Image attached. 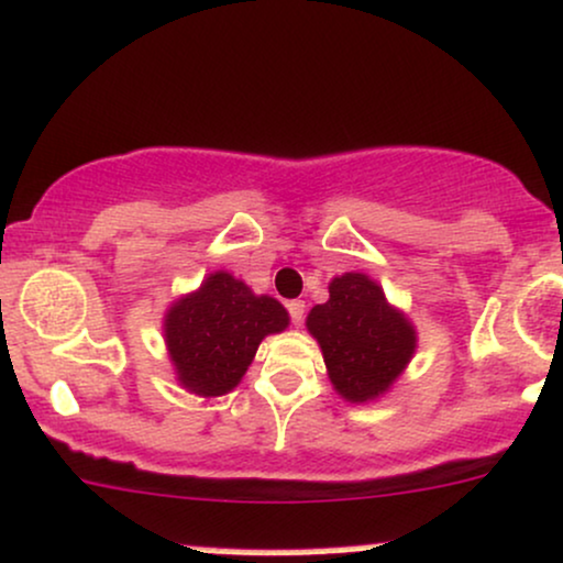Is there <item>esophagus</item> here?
I'll list each match as a JSON object with an SVG mask.
<instances>
[{
  "mask_svg": "<svg viewBox=\"0 0 563 563\" xmlns=\"http://www.w3.org/2000/svg\"><path fill=\"white\" fill-rule=\"evenodd\" d=\"M287 311H289V319H292V324H300L302 316H306V302H302V300H289L287 302Z\"/></svg>",
  "mask_w": 563,
  "mask_h": 563,
  "instance_id": "34e87169",
  "label": "esophagus"
}]
</instances>
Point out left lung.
<instances>
[{
  "label": "left lung",
  "instance_id": "obj_1",
  "mask_svg": "<svg viewBox=\"0 0 563 563\" xmlns=\"http://www.w3.org/2000/svg\"><path fill=\"white\" fill-rule=\"evenodd\" d=\"M324 353L327 375L351 404L375 401L390 388L418 349V332L383 287L366 274L334 276L330 300L313 306L306 319Z\"/></svg>",
  "mask_w": 563,
  "mask_h": 563
}]
</instances>
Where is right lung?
<instances>
[{"mask_svg": "<svg viewBox=\"0 0 563 563\" xmlns=\"http://www.w3.org/2000/svg\"><path fill=\"white\" fill-rule=\"evenodd\" d=\"M287 324L289 313L279 300L255 295L229 271H214L197 292L167 308L164 343L183 388L210 399L236 388L265 334Z\"/></svg>", "mask_w": 563, "mask_h": 563, "instance_id": "right-lung-1", "label": "right lung"}]
</instances>
